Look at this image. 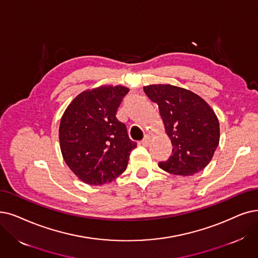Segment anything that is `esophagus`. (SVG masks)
Returning <instances> with one entry per match:
<instances>
[{
    "mask_svg": "<svg viewBox=\"0 0 258 258\" xmlns=\"http://www.w3.org/2000/svg\"><path fill=\"white\" fill-rule=\"evenodd\" d=\"M149 142H150V138L148 136H146L145 138H144V140L141 142V144L143 146H148L149 145Z\"/></svg>",
    "mask_w": 258,
    "mask_h": 258,
    "instance_id": "34e87169",
    "label": "esophagus"
}]
</instances>
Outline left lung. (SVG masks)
<instances>
[{
	"instance_id": "8db88e82",
	"label": "left lung",
	"mask_w": 258,
	"mask_h": 258,
	"mask_svg": "<svg viewBox=\"0 0 258 258\" xmlns=\"http://www.w3.org/2000/svg\"><path fill=\"white\" fill-rule=\"evenodd\" d=\"M144 92L158 104L165 132L172 144V154L160 162L163 170L191 176L211 162L220 139L217 115L194 92L171 85H150Z\"/></svg>"
}]
</instances>
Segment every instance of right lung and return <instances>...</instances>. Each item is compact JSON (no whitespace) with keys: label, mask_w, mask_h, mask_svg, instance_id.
Returning <instances> with one entry per match:
<instances>
[{"label":"right lung","mask_w":258,"mask_h":258,"mask_svg":"<svg viewBox=\"0 0 258 258\" xmlns=\"http://www.w3.org/2000/svg\"><path fill=\"white\" fill-rule=\"evenodd\" d=\"M129 89L101 86L78 94L66 109L59 126L62 157L78 179L102 185L126 170L137 143L129 139L116 111Z\"/></svg>","instance_id":"add662e5"}]
</instances>
